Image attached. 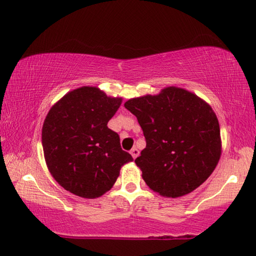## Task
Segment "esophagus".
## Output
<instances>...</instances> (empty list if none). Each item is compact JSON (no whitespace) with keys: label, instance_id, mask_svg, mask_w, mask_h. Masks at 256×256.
Wrapping results in <instances>:
<instances>
[{"label":"esophagus","instance_id":"esophagus-1","mask_svg":"<svg viewBox=\"0 0 256 256\" xmlns=\"http://www.w3.org/2000/svg\"><path fill=\"white\" fill-rule=\"evenodd\" d=\"M131 152V155H132V158H138V156H139V150H136V147H134V148H132L131 152Z\"/></svg>","mask_w":256,"mask_h":256}]
</instances>
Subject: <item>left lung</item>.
Segmentation results:
<instances>
[{"label":"left lung","mask_w":256,"mask_h":256,"mask_svg":"<svg viewBox=\"0 0 256 256\" xmlns=\"http://www.w3.org/2000/svg\"><path fill=\"white\" fill-rule=\"evenodd\" d=\"M136 117L146 148L136 164L148 188L166 198L193 192L215 170L222 152L218 120L192 92L166 87L156 95L126 101Z\"/></svg>","instance_id":"left-lung-1"}]
</instances>
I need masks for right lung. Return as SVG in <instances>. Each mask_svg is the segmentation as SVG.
Instances as JSON below:
<instances>
[{"instance_id": "obj_1", "label": "right lung", "mask_w": 256, "mask_h": 256, "mask_svg": "<svg viewBox=\"0 0 256 256\" xmlns=\"http://www.w3.org/2000/svg\"><path fill=\"white\" fill-rule=\"evenodd\" d=\"M122 98L106 96L98 87L68 92L52 106L42 126L46 164L55 180L85 199L104 196L133 161L122 150L120 136L106 124Z\"/></svg>"}]
</instances>
